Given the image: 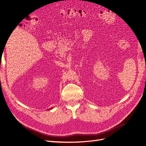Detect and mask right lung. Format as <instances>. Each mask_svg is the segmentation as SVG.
Wrapping results in <instances>:
<instances>
[{"label":"right lung","instance_id":"1","mask_svg":"<svg viewBox=\"0 0 146 146\" xmlns=\"http://www.w3.org/2000/svg\"><path fill=\"white\" fill-rule=\"evenodd\" d=\"M51 109H52V108H51Z\"/></svg>","mask_w":146,"mask_h":146}]
</instances>
